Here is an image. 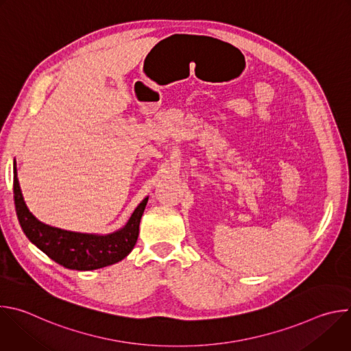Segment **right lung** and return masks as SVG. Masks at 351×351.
<instances>
[{
  "label": "right lung",
  "instance_id": "add662e5",
  "mask_svg": "<svg viewBox=\"0 0 351 351\" xmlns=\"http://www.w3.org/2000/svg\"><path fill=\"white\" fill-rule=\"evenodd\" d=\"M14 199L19 223L27 239L57 264L76 271H91L123 260L136 244L138 225L148 197H145L121 230L107 234H86L44 225L23 202L16 168H14Z\"/></svg>",
  "mask_w": 351,
  "mask_h": 351
}]
</instances>
